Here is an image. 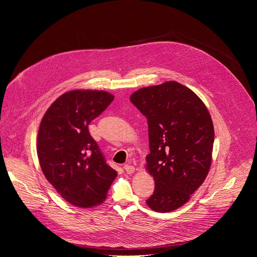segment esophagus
<instances>
[{
    "mask_svg": "<svg viewBox=\"0 0 257 257\" xmlns=\"http://www.w3.org/2000/svg\"><path fill=\"white\" fill-rule=\"evenodd\" d=\"M124 170L126 171V173H127V174H132V173H134V172H135V168H134V166H132V165H130V164H126V165H124Z\"/></svg>",
    "mask_w": 257,
    "mask_h": 257,
    "instance_id": "1",
    "label": "esophagus"
}]
</instances>
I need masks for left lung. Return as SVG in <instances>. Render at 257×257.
<instances>
[{
  "label": "left lung",
  "mask_w": 257,
  "mask_h": 257,
  "mask_svg": "<svg viewBox=\"0 0 257 257\" xmlns=\"http://www.w3.org/2000/svg\"><path fill=\"white\" fill-rule=\"evenodd\" d=\"M130 100L149 124L146 170L156 187L146 203L158 212L173 211L190 199L208 174L214 140L211 117L203 101L176 81L140 88Z\"/></svg>",
  "instance_id": "left-lung-1"
}]
</instances>
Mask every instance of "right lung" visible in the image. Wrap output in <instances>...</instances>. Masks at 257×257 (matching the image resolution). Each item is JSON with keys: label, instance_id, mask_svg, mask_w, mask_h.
Instances as JSON below:
<instances>
[{"label": "right lung", "instance_id": "1", "mask_svg": "<svg viewBox=\"0 0 257 257\" xmlns=\"http://www.w3.org/2000/svg\"><path fill=\"white\" fill-rule=\"evenodd\" d=\"M114 99L103 90L75 89L59 96L42 119L38 157L47 180L69 203L100 204L117 177L88 131Z\"/></svg>", "mask_w": 257, "mask_h": 257}]
</instances>
